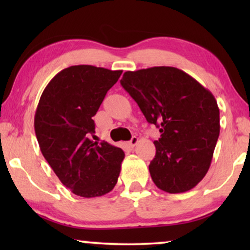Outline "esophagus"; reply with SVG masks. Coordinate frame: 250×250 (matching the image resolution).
<instances>
[{
	"label": "esophagus",
	"mask_w": 250,
	"mask_h": 250,
	"mask_svg": "<svg viewBox=\"0 0 250 250\" xmlns=\"http://www.w3.org/2000/svg\"><path fill=\"white\" fill-rule=\"evenodd\" d=\"M138 141H139V139L136 138V136H132V139L128 141V145H129V146H132V148H133V146H134L136 143H138Z\"/></svg>",
	"instance_id": "obj_1"
}]
</instances>
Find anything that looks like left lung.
I'll return each mask as SVG.
<instances>
[{
    "mask_svg": "<svg viewBox=\"0 0 250 250\" xmlns=\"http://www.w3.org/2000/svg\"><path fill=\"white\" fill-rule=\"evenodd\" d=\"M122 86L146 122L159 128L149 165L153 183L168 193L189 191L209 169L220 135V109L214 95L174 67L126 71Z\"/></svg>",
    "mask_w": 250,
    "mask_h": 250,
    "instance_id": "left-lung-1",
    "label": "left lung"
}]
</instances>
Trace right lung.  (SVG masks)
<instances>
[{"label":"right lung","instance_id":"right-lung-1","mask_svg":"<svg viewBox=\"0 0 250 250\" xmlns=\"http://www.w3.org/2000/svg\"><path fill=\"white\" fill-rule=\"evenodd\" d=\"M122 73L71 66L58 73L41 95L34 119L40 149L61 183L80 197L104 196L117 183L124 151L91 136L92 117Z\"/></svg>","mask_w":250,"mask_h":250}]
</instances>
